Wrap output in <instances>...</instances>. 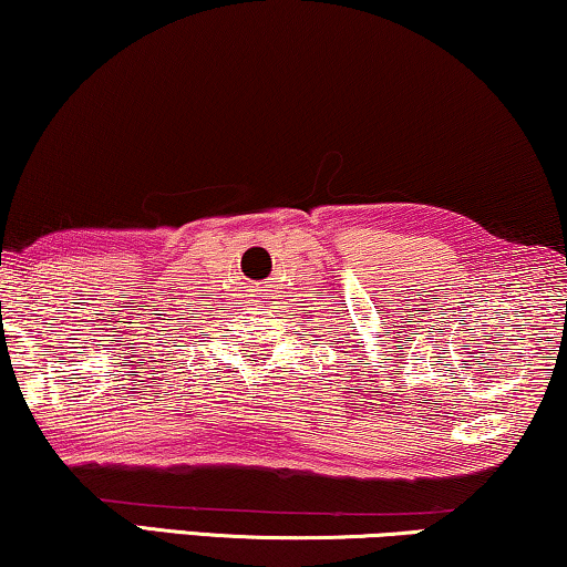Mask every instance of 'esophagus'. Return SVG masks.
<instances>
[{"label":"esophagus","instance_id":"obj_1","mask_svg":"<svg viewBox=\"0 0 567 567\" xmlns=\"http://www.w3.org/2000/svg\"><path fill=\"white\" fill-rule=\"evenodd\" d=\"M254 298H261V295H254Z\"/></svg>","mask_w":567,"mask_h":567}]
</instances>
